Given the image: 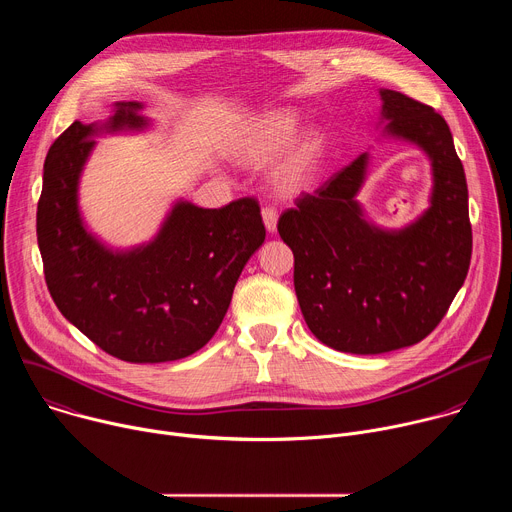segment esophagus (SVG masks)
Instances as JSON below:
<instances>
[{
    "label": "esophagus",
    "mask_w": 512,
    "mask_h": 512,
    "mask_svg": "<svg viewBox=\"0 0 512 512\" xmlns=\"http://www.w3.org/2000/svg\"><path fill=\"white\" fill-rule=\"evenodd\" d=\"M261 214H263V223H265L267 231L275 233V229H277V210L273 206H265L261 210Z\"/></svg>",
    "instance_id": "obj_1"
}]
</instances>
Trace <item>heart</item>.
<instances>
[{
  "mask_svg": "<svg viewBox=\"0 0 512 512\" xmlns=\"http://www.w3.org/2000/svg\"><path fill=\"white\" fill-rule=\"evenodd\" d=\"M298 129L296 117L285 111H275L261 117L243 137L239 143L237 154L245 162H263L277 152H281L285 145L294 139ZM320 143L316 137H308L302 141L298 148L289 154V158L281 164L277 172V180L283 188L291 190L302 186L316 168Z\"/></svg>",
  "mask_w": 512,
  "mask_h": 512,
  "instance_id": "b5f03b06",
  "label": "heart"
}]
</instances>
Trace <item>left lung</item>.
<instances>
[{
    "instance_id": "1",
    "label": "left lung",
    "mask_w": 512,
    "mask_h": 512,
    "mask_svg": "<svg viewBox=\"0 0 512 512\" xmlns=\"http://www.w3.org/2000/svg\"><path fill=\"white\" fill-rule=\"evenodd\" d=\"M387 133L429 156L431 206L401 231L362 218L354 200L367 174L360 154L314 194L281 212L277 231L294 251L304 320L326 346L381 354L421 342L442 322L472 257L464 166L446 119L403 93L381 89Z\"/></svg>"
}]
</instances>
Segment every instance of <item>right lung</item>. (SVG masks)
Returning a JSON list of instances; mask_svg holds the SVG:
<instances>
[{
    "label": "right lung",
    "instance_id": "add662e5",
    "mask_svg": "<svg viewBox=\"0 0 512 512\" xmlns=\"http://www.w3.org/2000/svg\"><path fill=\"white\" fill-rule=\"evenodd\" d=\"M137 109L117 103L105 129L143 127ZM95 133V125L75 121L44 162L36 235L50 296L70 324L119 360L186 358L221 326L245 263L265 241L259 202H178L150 245L113 253L87 233L77 204Z\"/></svg>",
    "mask_w": 512,
    "mask_h": 512
}]
</instances>
